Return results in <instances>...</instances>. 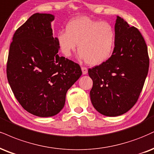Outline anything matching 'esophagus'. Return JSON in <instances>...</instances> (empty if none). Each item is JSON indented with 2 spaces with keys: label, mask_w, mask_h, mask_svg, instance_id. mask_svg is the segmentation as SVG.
<instances>
[{
  "label": "esophagus",
  "mask_w": 154,
  "mask_h": 154,
  "mask_svg": "<svg viewBox=\"0 0 154 154\" xmlns=\"http://www.w3.org/2000/svg\"><path fill=\"white\" fill-rule=\"evenodd\" d=\"M82 74L83 75H87L88 74V68L85 67V66H82Z\"/></svg>",
  "instance_id": "obj_1"
}]
</instances>
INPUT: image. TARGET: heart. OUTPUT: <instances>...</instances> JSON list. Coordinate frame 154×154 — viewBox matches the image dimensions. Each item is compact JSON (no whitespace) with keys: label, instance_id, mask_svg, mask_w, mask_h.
<instances>
[{"label":"heart","instance_id":"1","mask_svg":"<svg viewBox=\"0 0 154 154\" xmlns=\"http://www.w3.org/2000/svg\"><path fill=\"white\" fill-rule=\"evenodd\" d=\"M57 42L65 57H69L78 47L79 59L90 65H99L113 52L116 31L107 22L82 16L66 24V31L57 34Z\"/></svg>","mask_w":154,"mask_h":154}]
</instances>
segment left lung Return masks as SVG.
Instances as JSON below:
<instances>
[{
	"label": "left lung",
	"mask_w": 154,
	"mask_h": 154,
	"mask_svg": "<svg viewBox=\"0 0 154 154\" xmlns=\"http://www.w3.org/2000/svg\"><path fill=\"white\" fill-rule=\"evenodd\" d=\"M112 54L100 65L88 69L93 85L92 104L104 116L115 117L136 103L149 67L148 48L140 31L117 16Z\"/></svg>",
	"instance_id": "obj_1"
}]
</instances>
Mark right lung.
I'll return each instance as SVG.
<instances>
[{
    "instance_id": "add662e5",
    "label": "right lung",
    "mask_w": 154,
    "mask_h": 154,
    "mask_svg": "<svg viewBox=\"0 0 154 154\" xmlns=\"http://www.w3.org/2000/svg\"><path fill=\"white\" fill-rule=\"evenodd\" d=\"M49 14H33L16 31L9 49L7 78L18 103L38 117L59 113L66 94L82 75L77 63L59 54Z\"/></svg>"
}]
</instances>
